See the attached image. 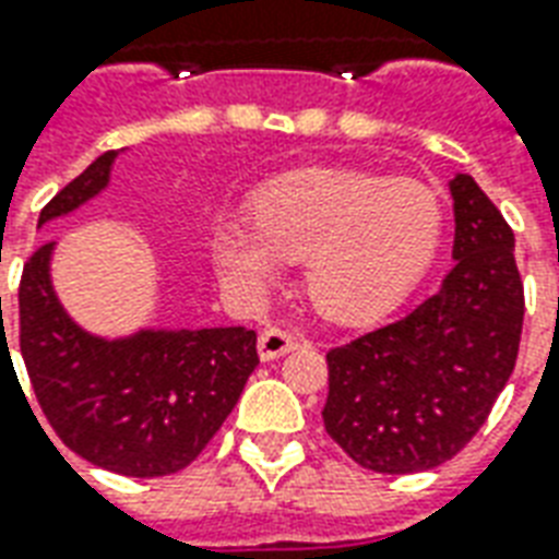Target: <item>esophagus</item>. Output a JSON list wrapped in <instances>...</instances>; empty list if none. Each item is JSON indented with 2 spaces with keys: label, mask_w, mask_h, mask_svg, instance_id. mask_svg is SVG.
I'll use <instances>...</instances> for the list:
<instances>
[{
  "label": "esophagus",
  "mask_w": 559,
  "mask_h": 559,
  "mask_svg": "<svg viewBox=\"0 0 559 559\" xmlns=\"http://www.w3.org/2000/svg\"><path fill=\"white\" fill-rule=\"evenodd\" d=\"M299 346V334L287 332V329H266L258 337V353L263 361H275L281 355L293 353Z\"/></svg>",
  "instance_id": "obj_1"
}]
</instances>
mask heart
I'll list each match as a JSON object with an SVG mask.
<instances>
[{
  "label": "heart",
  "mask_w": 559,
  "mask_h": 559,
  "mask_svg": "<svg viewBox=\"0 0 559 559\" xmlns=\"http://www.w3.org/2000/svg\"><path fill=\"white\" fill-rule=\"evenodd\" d=\"M251 218L213 234L222 278L260 287L281 260H305V293L332 320H373L406 299L441 246V201L417 180L308 168L260 189Z\"/></svg>",
  "instance_id": "heart-1"
}]
</instances>
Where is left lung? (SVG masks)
<instances>
[{"label": "left lung", "instance_id": "left-lung-1", "mask_svg": "<svg viewBox=\"0 0 559 559\" xmlns=\"http://www.w3.org/2000/svg\"><path fill=\"white\" fill-rule=\"evenodd\" d=\"M450 195L456 266L438 293L325 355V432L379 474H415L456 456L519 358L524 284L512 227L474 177H453Z\"/></svg>", "mask_w": 559, "mask_h": 559}]
</instances>
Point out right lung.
Listing matches in <instances>:
<instances>
[{"label": "right lung", "mask_w": 559, "mask_h": 559, "mask_svg": "<svg viewBox=\"0 0 559 559\" xmlns=\"http://www.w3.org/2000/svg\"><path fill=\"white\" fill-rule=\"evenodd\" d=\"M115 156L106 151L70 180L37 225L100 195ZM52 248H37L20 278V353L49 427L76 456L123 477L183 471L237 406L260 364L258 334L242 325L142 329L121 341L88 334L56 299Z\"/></svg>", "instance_id": "obj_1"}]
</instances>
